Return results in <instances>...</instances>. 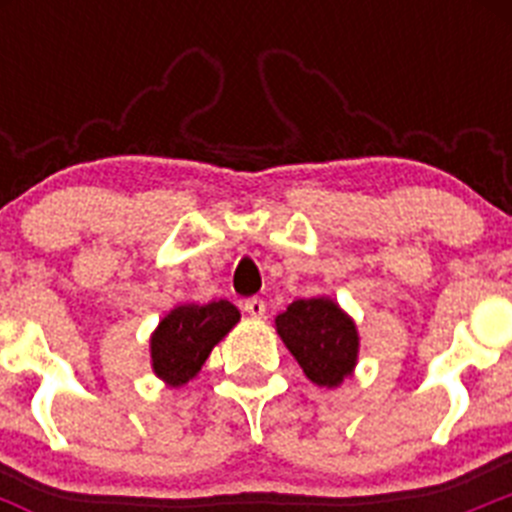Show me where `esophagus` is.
I'll use <instances>...</instances> for the list:
<instances>
[{"label": "esophagus", "instance_id": "34e87169", "mask_svg": "<svg viewBox=\"0 0 512 512\" xmlns=\"http://www.w3.org/2000/svg\"><path fill=\"white\" fill-rule=\"evenodd\" d=\"M243 310H246L251 318H264L266 315V305L261 297H248V300H243Z\"/></svg>", "mask_w": 512, "mask_h": 512}]
</instances>
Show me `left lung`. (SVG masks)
Listing matches in <instances>:
<instances>
[{
	"mask_svg": "<svg viewBox=\"0 0 512 512\" xmlns=\"http://www.w3.org/2000/svg\"><path fill=\"white\" fill-rule=\"evenodd\" d=\"M274 323L310 382L338 387L351 377L359 356V333L354 320L330 297L295 300Z\"/></svg>",
	"mask_w": 512,
	"mask_h": 512,
	"instance_id": "left-lung-1",
	"label": "left lung"
}]
</instances>
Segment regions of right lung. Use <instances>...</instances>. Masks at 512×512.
<instances>
[{
    "instance_id": "add662e5",
    "label": "right lung",
    "mask_w": 512,
    "mask_h": 512,
    "mask_svg": "<svg viewBox=\"0 0 512 512\" xmlns=\"http://www.w3.org/2000/svg\"><path fill=\"white\" fill-rule=\"evenodd\" d=\"M241 320L238 307L228 300L207 305H179L166 315L151 336V361L158 379L171 387L189 382L200 372L212 348Z\"/></svg>"
}]
</instances>
